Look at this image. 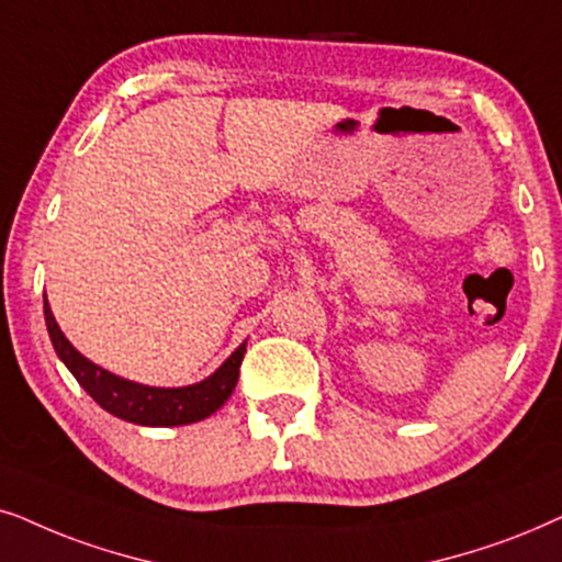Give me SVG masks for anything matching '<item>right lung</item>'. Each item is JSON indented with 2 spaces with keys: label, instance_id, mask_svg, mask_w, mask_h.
Wrapping results in <instances>:
<instances>
[{
  "label": "right lung",
  "instance_id": "1",
  "mask_svg": "<svg viewBox=\"0 0 562 562\" xmlns=\"http://www.w3.org/2000/svg\"><path fill=\"white\" fill-rule=\"evenodd\" d=\"M43 316H46L48 336L54 344L56 355L77 378V383L108 411V414L123 418V422L138 426H182L203 422L215 414L223 403L231 398L238 383V368L246 355V341L221 364L213 375L200 383L184 387H154L140 385L133 380L112 375L110 370L87 359L74 344L66 339L58 328L54 313H50L48 297H43Z\"/></svg>",
  "mask_w": 562,
  "mask_h": 562
}]
</instances>
